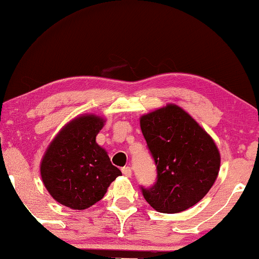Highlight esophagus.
Returning a JSON list of instances; mask_svg holds the SVG:
<instances>
[{
    "label": "esophagus",
    "instance_id": "obj_1",
    "mask_svg": "<svg viewBox=\"0 0 259 259\" xmlns=\"http://www.w3.org/2000/svg\"><path fill=\"white\" fill-rule=\"evenodd\" d=\"M121 171H122V175L128 177V178L132 176V169H131V167H128V166H127V167H122Z\"/></svg>",
    "mask_w": 259,
    "mask_h": 259
}]
</instances>
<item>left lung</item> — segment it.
Listing matches in <instances>:
<instances>
[{"mask_svg": "<svg viewBox=\"0 0 259 259\" xmlns=\"http://www.w3.org/2000/svg\"><path fill=\"white\" fill-rule=\"evenodd\" d=\"M140 128L158 173L154 186L141 187L147 203L161 213H178L203 199L221 168L210 134L176 104L141 115Z\"/></svg>", "mask_w": 259, "mask_h": 259, "instance_id": "8db88e82", "label": "left lung"}]
</instances>
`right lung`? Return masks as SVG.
<instances>
[{
	"label": "right lung",
	"mask_w": 259,
	"mask_h": 259,
	"mask_svg": "<svg viewBox=\"0 0 259 259\" xmlns=\"http://www.w3.org/2000/svg\"><path fill=\"white\" fill-rule=\"evenodd\" d=\"M104 116L81 114L60 130L40 164L42 183L63 206L86 210L104 198L121 171L112 165L107 151L97 143Z\"/></svg>",
	"instance_id": "obj_1"
}]
</instances>
